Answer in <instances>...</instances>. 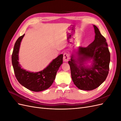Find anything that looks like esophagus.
I'll list each match as a JSON object with an SVG mask.
<instances>
[{
  "mask_svg": "<svg viewBox=\"0 0 121 121\" xmlns=\"http://www.w3.org/2000/svg\"><path fill=\"white\" fill-rule=\"evenodd\" d=\"M69 54L67 53H65L64 54V56H63V60L64 61L67 62L69 60Z\"/></svg>",
  "mask_w": 121,
  "mask_h": 121,
  "instance_id": "1",
  "label": "esophagus"
}]
</instances>
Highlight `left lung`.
Segmentation results:
<instances>
[{
	"label": "left lung",
	"mask_w": 121,
	"mask_h": 121,
	"mask_svg": "<svg viewBox=\"0 0 121 121\" xmlns=\"http://www.w3.org/2000/svg\"><path fill=\"white\" fill-rule=\"evenodd\" d=\"M95 39L86 47H79L73 53L68 63L72 79L79 89L92 90L99 86L107 78L110 62L107 42L96 26L93 25ZM91 62L90 66L88 62Z\"/></svg>",
	"instance_id": "left-lung-1"
}]
</instances>
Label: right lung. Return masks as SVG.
Listing matches in <instances>:
<instances>
[{
	"label": "right lung",
	"mask_w": 121,
	"mask_h": 121,
	"mask_svg": "<svg viewBox=\"0 0 121 121\" xmlns=\"http://www.w3.org/2000/svg\"><path fill=\"white\" fill-rule=\"evenodd\" d=\"M25 34L17 39L12 56V65L16 77L22 85L34 92L48 89L56 78V73L63 64V54L59 55L43 70L38 72H31L21 68L19 61V53L22 40Z\"/></svg>",
	"instance_id": "add662e5"
}]
</instances>
